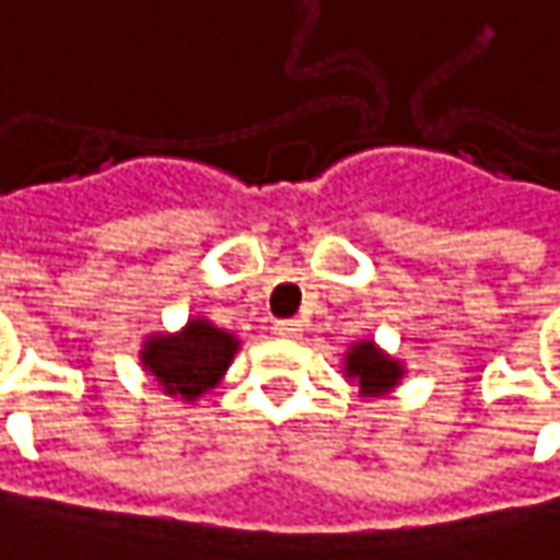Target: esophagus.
Masks as SVG:
<instances>
[{
	"label": "esophagus",
	"instance_id": "1",
	"mask_svg": "<svg viewBox=\"0 0 560 560\" xmlns=\"http://www.w3.org/2000/svg\"><path fill=\"white\" fill-rule=\"evenodd\" d=\"M272 332H276L279 339H298L304 329H301V323H298V319H279V323L272 326Z\"/></svg>",
	"mask_w": 560,
	"mask_h": 560
}]
</instances>
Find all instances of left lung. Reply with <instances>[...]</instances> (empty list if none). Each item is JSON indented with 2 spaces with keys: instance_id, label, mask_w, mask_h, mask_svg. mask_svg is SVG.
Instances as JSON below:
<instances>
[{
  "instance_id": "1",
  "label": "left lung",
  "mask_w": 560,
  "mask_h": 560,
  "mask_svg": "<svg viewBox=\"0 0 560 560\" xmlns=\"http://www.w3.org/2000/svg\"><path fill=\"white\" fill-rule=\"evenodd\" d=\"M402 364L389 354H383L371 339L348 348L346 354V377L358 386L361 396H386L399 386L402 380Z\"/></svg>"
}]
</instances>
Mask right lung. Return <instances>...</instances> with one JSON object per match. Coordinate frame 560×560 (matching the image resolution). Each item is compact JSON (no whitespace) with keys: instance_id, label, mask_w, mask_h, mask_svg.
I'll return each instance as SVG.
<instances>
[{"instance_id":"right-lung-1","label":"right lung","mask_w":560,"mask_h":560,"mask_svg":"<svg viewBox=\"0 0 560 560\" xmlns=\"http://www.w3.org/2000/svg\"><path fill=\"white\" fill-rule=\"evenodd\" d=\"M237 348V336L228 329H218L209 319H189L180 332L149 336L139 358L167 396L196 402L224 377Z\"/></svg>"}]
</instances>
